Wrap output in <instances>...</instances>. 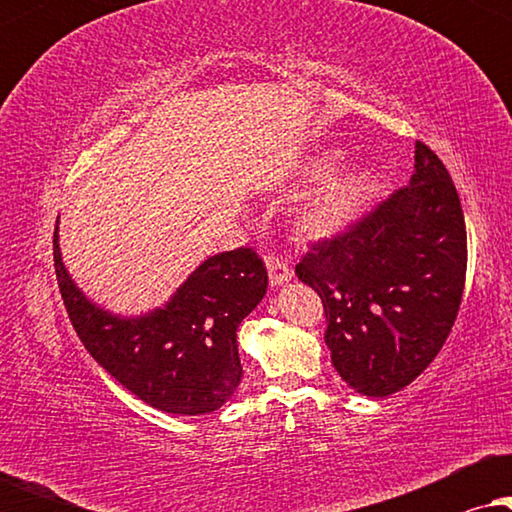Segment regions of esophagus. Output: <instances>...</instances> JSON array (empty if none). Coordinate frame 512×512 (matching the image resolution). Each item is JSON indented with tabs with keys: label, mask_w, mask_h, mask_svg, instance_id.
<instances>
[{
	"label": "esophagus",
	"mask_w": 512,
	"mask_h": 512,
	"mask_svg": "<svg viewBox=\"0 0 512 512\" xmlns=\"http://www.w3.org/2000/svg\"><path fill=\"white\" fill-rule=\"evenodd\" d=\"M265 265H268L270 286H282V284H286V282H291L293 272H291V268H289V263L282 261V258L265 256Z\"/></svg>",
	"instance_id": "1"
}]
</instances>
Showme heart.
Masks as SVG:
<instances>
[{
  "mask_svg": "<svg viewBox=\"0 0 512 512\" xmlns=\"http://www.w3.org/2000/svg\"><path fill=\"white\" fill-rule=\"evenodd\" d=\"M340 158L342 153L338 149H324L305 160L303 177L307 181L325 179L307 195L296 214L298 233L307 240H324L352 228L377 191L373 165H352L331 178L330 174L338 170Z\"/></svg>",
  "mask_w": 512,
  "mask_h": 512,
  "instance_id": "b5f03b06",
  "label": "heart"
}]
</instances>
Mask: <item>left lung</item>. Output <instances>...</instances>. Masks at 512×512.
Returning <instances> with one entry per match:
<instances>
[{
  "instance_id": "obj_1",
  "label": "left lung",
  "mask_w": 512,
  "mask_h": 512,
  "mask_svg": "<svg viewBox=\"0 0 512 512\" xmlns=\"http://www.w3.org/2000/svg\"><path fill=\"white\" fill-rule=\"evenodd\" d=\"M296 275L319 293L331 361L356 394L391 396L422 375L466 279L464 212L436 153L417 142L410 184L347 233L312 244Z\"/></svg>"
}]
</instances>
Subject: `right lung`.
<instances>
[{
	"label": "right lung",
	"instance_id": "right-lung-1",
	"mask_svg": "<svg viewBox=\"0 0 512 512\" xmlns=\"http://www.w3.org/2000/svg\"><path fill=\"white\" fill-rule=\"evenodd\" d=\"M58 286L74 331L90 356L125 389L170 415L219 410L242 380L237 328L268 289L251 249L202 261L165 305L137 317L109 312L79 289L53 233Z\"/></svg>",
	"mask_w": 512,
	"mask_h": 512
}]
</instances>
